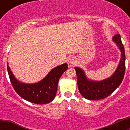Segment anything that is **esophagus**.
I'll return each mask as SVG.
<instances>
[{"mask_svg": "<svg viewBox=\"0 0 130 130\" xmlns=\"http://www.w3.org/2000/svg\"><path fill=\"white\" fill-rule=\"evenodd\" d=\"M75 62H76V60L73 58V57H70V58H68V63L69 64H70L71 66L73 65V64H75Z\"/></svg>", "mask_w": 130, "mask_h": 130, "instance_id": "obj_1", "label": "esophagus"}]
</instances>
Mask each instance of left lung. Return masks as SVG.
<instances>
[{
  "label": "left lung",
  "mask_w": 130,
  "mask_h": 130,
  "mask_svg": "<svg viewBox=\"0 0 130 130\" xmlns=\"http://www.w3.org/2000/svg\"><path fill=\"white\" fill-rule=\"evenodd\" d=\"M112 41L117 45L121 53L119 65L111 76L100 81H96L88 78L83 69L75 67L79 90L85 98L90 100H97L105 98L111 94L121 84L125 73L124 47L122 43L119 34L112 38Z\"/></svg>",
  "instance_id": "1"
}]
</instances>
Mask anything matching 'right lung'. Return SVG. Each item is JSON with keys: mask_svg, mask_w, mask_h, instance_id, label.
Listing matches in <instances>:
<instances>
[{"mask_svg": "<svg viewBox=\"0 0 130 130\" xmlns=\"http://www.w3.org/2000/svg\"><path fill=\"white\" fill-rule=\"evenodd\" d=\"M7 69L11 85L21 97L28 102L37 104L50 103L56 96L60 77L68 69L66 63L51 70L43 79L34 83H26L16 79L7 62Z\"/></svg>", "mask_w": 130, "mask_h": 130, "instance_id": "right-lung-1", "label": "right lung"}]
</instances>
